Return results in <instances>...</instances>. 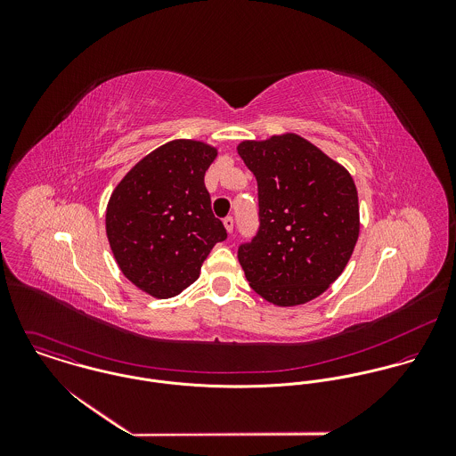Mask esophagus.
<instances>
[{
  "instance_id": "1",
  "label": "esophagus",
  "mask_w": 456,
  "mask_h": 456,
  "mask_svg": "<svg viewBox=\"0 0 456 456\" xmlns=\"http://www.w3.org/2000/svg\"><path fill=\"white\" fill-rule=\"evenodd\" d=\"M224 228H226V232L228 233H233V217L232 216H228V217H224Z\"/></svg>"
}]
</instances>
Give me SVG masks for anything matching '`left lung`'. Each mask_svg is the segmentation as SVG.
Wrapping results in <instances>:
<instances>
[{"label":"left lung","instance_id":"8db88e82","mask_svg":"<svg viewBox=\"0 0 456 456\" xmlns=\"http://www.w3.org/2000/svg\"><path fill=\"white\" fill-rule=\"evenodd\" d=\"M258 183V232L239 246L249 286L265 300L300 305L342 273L360 232L358 193L346 168L288 133L237 147Z\"/></svg>","mask_w":456,"mask_h":456}]
</instances>
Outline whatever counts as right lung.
Listing matches in <instances>:
<instances>
[{
    "label": "right lung",
    "mask_w": 456,
    "mask_h": 456,
    "mask_svg": "<svg viewBox=\"0 0 456 456\" xmlns=\"http://www.w3.org/2000/svg\"><path fill=\"white\" fill-rule=\"evenodd\" d=\"M216 154L196 140L168 142L138 161L110 196L112 253L131 282L156 298L193 284L210 249L228 237L203 183Z\"/></svg>",
    "instance_id": "right-lung-1"
}]
</instances>
